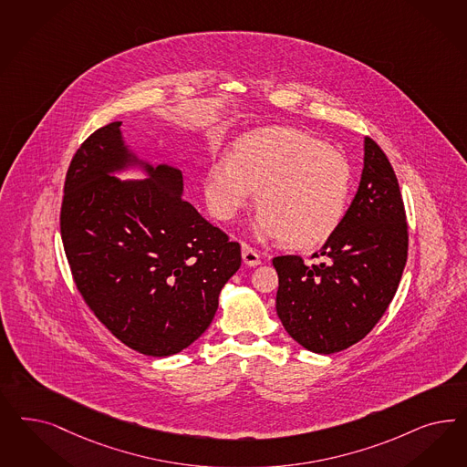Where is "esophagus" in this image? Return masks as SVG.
I'll return each instance as SVG.
<instances>
[{"mask_svg": "<svg viewBox=\"0 0 467 467\" xmlns=\"http://www.w3.org/2000/svg\"><path fill=\"white\" fill-rule=\"evenodd\" d=\"M242 259L247 266H257L261 263V256L257 254L256 249H253L249 244H242Z\"/></svg>", "mask_w": 467, "mask_h": 467, "instance_id": "1", "label": "esophagus"}]
</instances>
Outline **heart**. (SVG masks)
I'll return each mask as SVG.
<instances>
[{
    "instance_id": "obj_1",
    "label": "heart",
    "mask_w": 467,
    "mask_h": 467,
    "mask_svg": "<svg viewBox=\"0 0 467 467\" xmlns=\"http://www.w3.org/2000/svg\"><path fill=\"white\" fill-rule=\"evenodd\" d=\"M350 185L344 154L301 130L275 127L239 137L230 156L210 166L204 194L211 213L228 222L257 191V235L313 249L342 223Z\"/></svg>"
}]
</instances>
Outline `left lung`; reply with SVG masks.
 Listing matches in <instances>:
<instances>
[{
	"instance_id": "8db88e82",
	"label": "left lung",
	"mask_w": 467,
	"mask_h": 467,
	"mask_svg": "<svg viewBox=\"0 0 467 467\" xmlns=\"http://www.w3.org/2000/svg\"><path fill=\"white\" fill-rule=\"evenodd\" d=\"M406 210L387 154L364 137V168L342 223L306 265L273 257L276 315L304 348L333 354L362 340L387 311L407 261Z\"/></svg>"
}]
</instances>
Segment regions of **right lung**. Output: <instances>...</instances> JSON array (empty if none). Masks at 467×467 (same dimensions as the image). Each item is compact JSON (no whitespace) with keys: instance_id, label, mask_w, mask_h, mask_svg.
<instances>
[{"instance_id":"1","label":"right lung","mask_w":467,"mask_h":467,"mask_svg":"<svg viewBox=\"0 0 467 467\" xmlns=\"http://www.w3.org/2000/svg\"><path fill=\"white\" fill-rule=\"evenodd\" d=\"M120 125L98 129L72 158L61 241L96 317L125 346L165 358L210 327L222 288L241 268V245L182 197L179 168L137 160ZM130 165H140L149 179L112 177Z\"/></svg>"}]
</instances>
